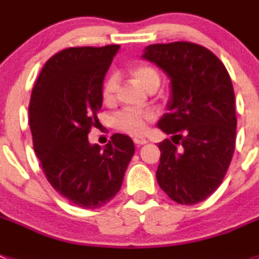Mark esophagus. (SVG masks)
I'll use <instances>...</instances> for the list:
<instances>
[{
  "label": "esophagus",
  "instance_id": "esophagus-1",
  "mask_svg": "<svg viewBox=\"0 0 259 259\" xmlns=\"http://www.w3.org/2000/svg\"><path fill=\"white\" fill-rule=\"evenodd\" d=\"M133 141H134V143H136V145H138V146L147 143V140H146V138H143V137H134Z\"/></svg>",
  "mask_w": 259,
  "mask_h": 259
}]
</instances>
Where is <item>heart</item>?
Wrapping results in <instances>:
<instances>
[{
	"label": "heart",
	"mask_w": 259,
	"mask_h": 259,
	"mask_svg": "<svg viewBox=\"0 0 259 259\" xmlns=\"http://www.w3.org/2000/svg\"><path fill=\"white\" fill-rule=\"evenodd\" d=\"M134 81L141 85L142 88L147 89L153 84L159 85V75L153 67L150 66H138L132 71ZM114 92H116V79L110 77L106 80L103 88V100L106 104L112 103L114 99ZM151 118V113L146 110H136V109H125L119 112L114 119L113 123L117 129L122 130L127 134H141L143 130L146 129V122Z\"/></svg>",
	"instance_id": "b5f03b06"
}]
</instances>
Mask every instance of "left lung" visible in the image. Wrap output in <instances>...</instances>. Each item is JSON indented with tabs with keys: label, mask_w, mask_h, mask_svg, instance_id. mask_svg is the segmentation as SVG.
<instances>
[{
	"label": "left lung",
	"mask_w": 259,
	"mask_h": 259,
	"mask_svg": "<svg viewBox=\"0 0 259 259\" xmlns=\"http://www.w3.org/2000/svg\"><path fill=\"white\" fill-rule=\"evenodd\" d=\"M142 59L170 79L167 110L158 127L170 140L159 143L156 180L179 204L193 205L216 191L227 174L236 145V101L221 60L190 42L150 45Z\"/></svg>",
	"instance_id": "8db88e82"
}]
</instances>
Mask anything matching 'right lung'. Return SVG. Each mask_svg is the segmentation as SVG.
<instances>
[{
  "label": "right lung",
  "instance_id": "obj_1",
  "mask_svg": "<svg viewBox=\"0 0 259 259\" xmlns=\"http://www.w3.org/2000/svg\"><path fill=\"white\" fill-rule=\"evenodd\" d=\"M119 46L71 47L50 58L32 88L29 122L34 150L55 191L96 209L121 188L134 143L114 134L104 147L88 133L103 106V84Z\"/></svg>",
  "mask_w": 259,
  "mask_h": 259
}]
</instances>
